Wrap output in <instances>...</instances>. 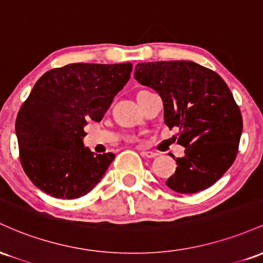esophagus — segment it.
Returning <instances> with one entry per match:
<instances>
[{
	"label": "esophagus",
	"instance_id": "esophagus-1",
	"mask_svg": "<svg viewBox=\"0 0 263 263\" xmlns=\"http://www.w3.org/2000/svg\"><path fill=\"white\" fill-rule=\"evenodd\" d=\"M141 156L146 157V158H155V157L158 156V153L152 152V151H142Z\"/></svg>",
	"mask_w": 263,
	"mask_h": 263
}]
</instances>
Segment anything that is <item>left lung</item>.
Listing matches in <instances>:
<instances>
[{"label": "left lung", "mask_w": 263, "mask_h": 263, "mask_svg": "<svg viewBox=\"0 0 263 263\" xmlns=\"http://www.w3.org/2000/svg\"><path fill=\"white\" fill-rule=\"evenodd\" d=\"M135 78L161 95L165 125L179 128L178 143L185 147L165 184L194 194L218 182L236 158L242 132L241 111L221 77L194 62L173 60L140 63Z\"/></svg>", "instance_id": "left-lung-1"}]
</instances>
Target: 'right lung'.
<instances>
[{
    "label": "right lung",
    "mask_w": 263,
    "mask_h": 263,
    "mask_svg": "<svg viewBox=\"0 0 263 263\" xmlns=\"http://www.w3.org/2000/svg\"><path fill=\"white\" fill-rule=\"evenodd\" d=\"M131 71V63H75L39 78L16 120L21 164L37 188L75 199L100 182L115 155L85 148L84 126L101 121Z\"/></svg>",
    "instance_id": "obj_1"
}]
</instances>
